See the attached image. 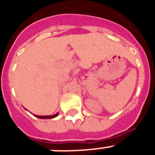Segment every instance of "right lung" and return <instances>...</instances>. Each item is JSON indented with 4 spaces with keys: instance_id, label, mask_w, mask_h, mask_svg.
<instances>
[{
    "instance_id": "add662e5",
    "label": "right lung",
    "mask_w": 155,
    "mask_h": 155,
    "mask_svg": "<svg viewBox=\"0 0 155 155\" xmlns=\"http://www.w3.org/2000/svg\"><path fill=\"white\" fill-rule=\"evenodd\" d=\"M58 115H59V113H57L54 115H51V116H37V115H34V116L39 119H53V118H55V117H57Z\"/></svg>"
}]
</instances>
